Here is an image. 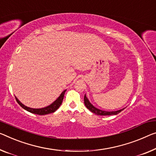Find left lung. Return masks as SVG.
Returning <instances> with one entry per match:
<instances>
[{"label": "left lung", "mask_w": 156, "mask_h": 156, "mask_svg": "<svg viewBox=\"0 0 156 156\" xmlns=\"http://www.w3.org/2000/svg\"><path fill=\"white\" fill-rule=\"evenodd\" d=\"M84 104H85V106L86 107V108H87L88 109H89L90 112L95 114H97V115H100V116H109V115H116V114H118L119 113H120V112H121V111H123V110L125 109V108H123V109L118 110V111H116V112L102 111V110L98 109L97 108H95L94 106H93V105L90 103V102L88 101V98H86V95H84Z\"/></svg>", "instance_id": "obj_1"}]
</instances>
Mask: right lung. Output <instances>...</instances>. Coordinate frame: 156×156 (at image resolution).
I'll list each match as a JSON object with an SVG mask.
<instances>
[{"label": "right lung", "instance_id": "1", "mask_svg": "<svg viewBox=\"0 0 156 156\" xmlns=\"http://www.w3.org/2000/svg\"><path fill=\"white\" fill-rule=\"evenodd\" d=\"M65 93H66V90H64L63 92H62L61 95H60V96L57 98V100H56V101H54L51 105H50L49 106H47L46 107H44V108H41V109L30 108V107H28L25 106V105H23L22 103H21L16 97H15V98H16V102H18V104L20 105V106L22 107V108L26 110V111L29 112H30V113L38 114V115H45V114H48L50 113H53V112H56V110L59 108V107L61 106L62 102H63Z\"/></svg>", "mask_w": 156, "mask_h": 156}]
</instances>
